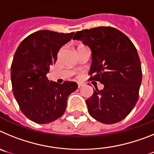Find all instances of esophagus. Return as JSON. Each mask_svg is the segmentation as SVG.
Here are the masks:
<instances>
[{"mask_svg": "<svg viewBox=\"0 0 154 154\" xmlns=\"http://www.w3.org/2000/svg\"><path fill=\"white\" fill-rule=\"evenodd\" d=\"M83 85H84V84L82 83V82H79V83H78V87H79V88H80V87H82V86H83Z\"/></svg>", "mask_w": 154, "mask_h": 154, "instance_id": "obj_1", "label": "esophagus"}]
</instances>
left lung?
Returning a JSON list of instances; mask_svg holds the SVG:
<instances>
[{
    "mask_svg": "<svg viewBox=\"0 0 154 154\" xmlns=\"http://www.w3.org/2000/svg\"><path fill=\"white\" fill-rule=\"evenodd\" d=\"M74 40L90 48V80L103 85L86 99L89 113L105 124L118 123L135 106L142 82L138 53L126 35L112 27H98L77 31Z\"/></svg>",
    "mask_w": 154,
    "mask_h": 154,
    "instance_id": "obj_1",
    "label": "left lung"
}]
</instances>
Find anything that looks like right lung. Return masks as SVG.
<instances>
[{"instance_id": "obj_1", "label": "right lung", "mask_w": 154, "mask_h": 154, "mask_svg": "<svg viewBox=\"0 0 154 154\" xmlns=\"http://www.w3.org/2000/svg\"><path fill=\"white\" fill-rule=\"evenodd\" d=\"M73 34L41 30L25 38L16 50L11 68L12 90L23 113L35 123L45 124L61 117L68 97L78 88L76 82L59 84L46 76Z\"/></svg>"}]
</instances>
